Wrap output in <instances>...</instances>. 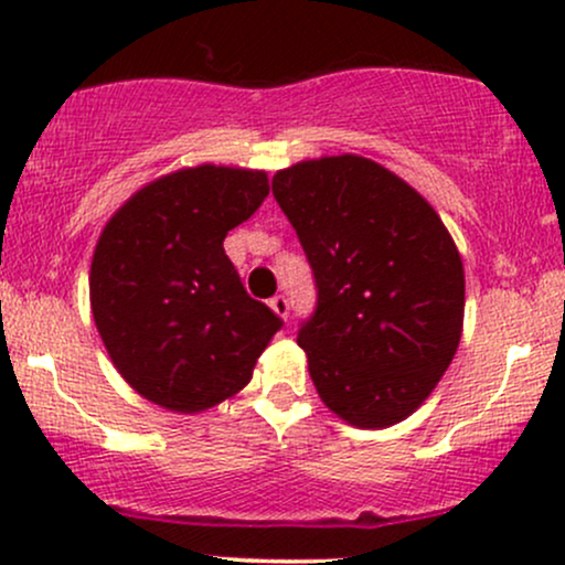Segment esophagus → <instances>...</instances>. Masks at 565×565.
Returning a JSON list of instances; mask_svg holds the SVG:
<instances>
[{
  "mask_svg": "<svg viewBox=\"0 0 565 565\" xmlns=\"http://www.w3.org/2000/svg\"><path fill=\"white\" fill-rule=\"evenodd\" d=\"M270 308H274L276 313L281 316L284 321L289 319V300H287V297H284V295H276V297H270Z\"/></svg>",
  "mask_w": 565,
  "mask_h": 565,
  "instance_id": "esophagus-1",
  "label": "esophagus"
}]
</instances>
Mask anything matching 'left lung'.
<instances>
[{"label":"left lung","instance_id":"1","mask_svg":"<svg viewBox=\"0 0 565 565\" xmlns=\"http://www.w3.org/2000/svg\"><path fill=\"white\" fill-rule=\"evenodd\" d=\"M297 231L316 308L297 329L321 401L355 427L408 417L451 364L465 270L427 201L361 157L302 161L274 174Z\"/></svg>","mask_w":565,"mask_h":565}]
</instances>
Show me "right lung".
<instances>
[{
  "label": "right lung",
  "mask_w": 565,
  "mask_h": 565,
  "mask_svg": "<svg viewBox=\"0 0 565 565\" xmlns=\"http://www.w3.org/2000/svg\"><path fill=\"white\" fill-rule=\"evenodd\" d=\"M268 191L265 172L201 164L142 188L100 233L95 327L142 398L193 414L252 380L284 321L246 295L223 242Z\"/></svg>",
  "instance_id": "1"
}]
</instances>
